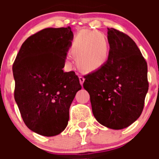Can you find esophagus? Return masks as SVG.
<instances>
[{
  "mask_svg": "<svg viewBox=\"0 0 159 159\" xmlns=\"http://www.w3.org/2000/svg\"><path fill=\"white\" fill-rule=\"evenodd\" d=\"M84 80H85V79H84V78L83 76H80L79 77V81H80V83H81V85H82L83 83H84Z\"/></svg>",
  "mask_w": 159,
  "mask_h": 159,
  "instance_id": "obj_1",
  "label": "esophagus"
}]
</instances>
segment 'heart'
Wrapping results in <instances>:
<instances>
[{
    "mask_svg": "<svg viewBox=\"0 0 159 159\" xmlns=\"http://www.w3.org/2000/svg\"><path fill=\"white\" fill-rule=\"evenodd\" d=\"M72 52L77 56L80 66L86 70H94L102 66L108 55V44L104 34L84 30L74 40Z\"/></svg>",
    "mask_w": 159,
    "mask_h": 159,
    "instance_id": "1",
    "label": "heart"
}]
</instances>
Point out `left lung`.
I'll use <instances>...</instances> for the list:
<instances>
[{
    "instance_id": "1",
    "label": "left lung",
    "mask_w": 159,
    "mask_h": 159,
    "mask_svg": "<svg viewBox=\"0 0 159 159\" xmlns=\"http://www.w3.org/2000/svg\"><path fill=\"white\" fill-rule=\"evenodd\" d=\"M108 61L85 75L93 115L112 129L129 127L140 117L148 90V66L135 42L123 32L108 28Z\"/></svg>"
}]
</instances>
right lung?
I'll return each mask as SVG.
<instances>
[{
	"instance_id": "add662e5",
	"label": "right lung",
	"mask_w": 159,
	"mask_h": 159,
	"mask_svg": "<svg viewBox=\"0 0 159 159\" xmlns=\"http://www.w3.org/2000/svg\"><path fill=\"white\" fill-rule=\"evenodd\" d=\"M72 39L70 27L40 30L27 38L13 64L14 99L22 119L41 135L65 129L70 104L81 89L75 71L62 69Z\"/></svg>"
}]
</instances>
